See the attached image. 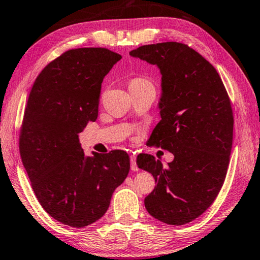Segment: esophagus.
<instances>
[{
  "label": "esophagus",
  "instance_id": "1",
  "mask_svg": "<svg viewBox=\"0 0 260 260\" xmlns=\"http://www.w3.org/2000/svg\"><path fill=\"white\" fill-rule=\"evenodd\" d=\"M131 169H132V171L139 170V168L137 166V157H135V156H131Z\"/></svg>",
  "mask_w": 260,
  "mask_h": 260
}]
</instances>
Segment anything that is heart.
I'll return each mask as SVG.
<instances>
[{
    "label": "heart",
    "mask_w": 260,
    "mask_h": 260,
    "mask_svg": "<svg viewBox=\"0 0 260 260\" xmlns=\"http://www.w3.org/2000/svg\"><path fill=\"white\" fill-rule=\"evenodd\" d=\"M147 84H151V83L149 81L145 80V78L137 77V78H133V80H131L128 86H141V85H147Z\"/></svg>",
    "instance_id": "heart-1"
}]
</instances>
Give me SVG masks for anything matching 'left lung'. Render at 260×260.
Returning <instances> with one entry per match:
<instances>
[{
    "mask_svg": "<svg viewBox=\"0 0 260 260\" xmlns=\"http://www.w3.org/2000/svg\"><path fill=\"white\" fill-rule=\"evenodd\" d=\"M129 55L162 74L160 120L148 143L175 156L168 167L151 155L138 156V167L157 184L146 209L167 224L188 223L214 203L225 179L234 128L229 96L216 69L187 45H145Z\"/></svg>",
    "mask_w": 260,
    "mask_h": 260,
    "instance_id": "1",
    "label": "left lung"
}]
</instances>
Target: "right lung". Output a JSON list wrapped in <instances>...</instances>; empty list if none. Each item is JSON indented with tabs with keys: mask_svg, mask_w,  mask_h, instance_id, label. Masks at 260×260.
<instances>
[{
	"mask_svg": "<svg viewBox=\"0 0 260 260\" xmlns=\"http://www.w3.org/2000/svg\"><path fill=\"white\" fill-rule=\"evenodd\" d=\"M120 59L108 48L69 49L41 71L28 94L20 157L41 207L63 224L100 220L129 172L126 151L85 156L78 141L97 119L102 82Z\"/></svg>",
	"mask_w": 260,
	"mask_h": 260,
	"instance_id": "right-lung-1",
	"label": "right lung"
}]
</instances>
